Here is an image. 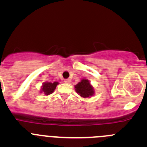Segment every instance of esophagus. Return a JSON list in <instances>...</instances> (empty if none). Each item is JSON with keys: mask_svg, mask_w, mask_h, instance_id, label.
<instances>
[{"mask_svg": "<svg viewBox=\"0 0 147 147\" xmlns=\"http://www.w3.org/2000/svg\"><path fill=\"white\" fill-rule=\"evenodd\" d=\"M64 82L65 83H67V84H69V83L71 82V80L70 79H66V80H65Z\"/></svg>", "mask_w": 147, "mask_h": 147, "instance_id": "obj_1", "label": "esophagus"}]
</instances>
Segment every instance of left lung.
I'll use <instances>...</instances> for the list:
<instances>
[{
  "label": "left lung",
  "instance_id": "obj_1",
  "mask_svg": "<svg viewBox=\"0 0 147 147\" xmlns=\"http://www.w3.org/2000/svg\"><path fill=\"white\" fill-rule=\"evenodd\" d=\"M75 90L77 93L80 94L81 97L86 98L90 97L94 94V89L92 87L89 81L86 79H83L78 84L75 86Z\"/></svg>",
  "mask_w": 147,
  "mask_h": 147
}]
</instances>
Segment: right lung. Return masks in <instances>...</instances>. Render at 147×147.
<instances>
[{"mask_svg":"<svg viewBox=\"0 0 147 147\" xmlns=\"http://www.w3.org/2000/svg\"><path fill=\"white\" fill-rule=\"evenodd\" d=\"M58 84V82H54L53 83L52 82H45L43 83L42 87V92H44V94L45 95H48V94H52V93L54 92V90H55L56 86Z\"/></svg>","mask_w":147,"mask_h":147,"instance_id":"1","label":"right lung"}]
</instances>
